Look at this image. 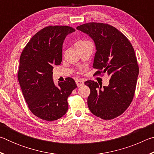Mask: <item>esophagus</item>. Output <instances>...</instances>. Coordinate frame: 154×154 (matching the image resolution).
Listing matches in <instances>:
<instances>
[{"mask_svg": "<svg viewBox=\"0 0 154 154\" xmlns=\"http://www.w3.org/2000/svg\"><path fill=\"white\" fill-rule=\"evenodd\" d=\"M75 82H76V84L77 85V87H81V86H82V85H84V82H83L82 80L77 79Z\"/></svg>", "mask_w": 154, "mask_h": 154, "instance_id": "1", "label": "esophagus"}]
</instances>
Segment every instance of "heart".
<instances>
[{"label": "heart", "mask_w": 154, "mask_h": 154, "mask_svg": "<svg viewBox=\"0 0 154 154\" xmlns=\"http://www.w3.org/2000/svg\"><path fill=\"white\" fill-rule=\"evenodd\" d=\"M90 43H91V42H90L89 41H87V40H80V41H77L76 44H75V46H76V47L83 46V45H87V44Z\"/></svg>", "instance_id": "b5f03b06"}]
</instances>
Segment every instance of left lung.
<instances>
[{
  "label": "left lung",
  "instance_id": "left-lung-1",
  "mask_svg": "<svg viewBox=\"0 0 154 154\" xmlns=\"http://www.w3.org/2000/svg\"><path fill=\"white\" fill-rule=\"evenodd\" d=\"M77 29L88 34L95 43L94 75L106 73L111 77L108 86L103 88L94 81L85 82L90 89L88 107L103 119L116 118L130 106L136 90L139 69L133 47L124 34L108 24L90 22Z\"/></svg>",
  "mask_w": 154,
  "mask_h": 154
}]
</instances>
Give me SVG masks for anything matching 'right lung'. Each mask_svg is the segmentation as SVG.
Listing matches in <instances>:
<instances>
[{"label": "right lung", "instance_id": "obj_1", "mask_svg": "<svg viewBox=\"0 0 154 154\" xmlns=\"http://www.w3.org/2000/svg\"><path fill=\"white\" fill-rule=\"evenodd\" d=\"M68 26H49L34 35L21 54L17 72L23 95L32 113L43 120L62 118L69 109L67 98L77 88L73 79L54 85V65H60L66 36L75 32Z\"/></svg>", "mask_w": 154, "mask_h": 154}]
</instances>
